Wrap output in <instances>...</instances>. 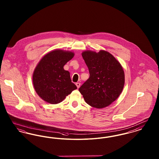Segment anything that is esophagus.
<instances>
[{
  "mask_svg": "<svg viewBox=\"0 0 159 159\" xmlns=\"http://www.w3.org/2000/svg\"><path fill=\"white\" fill-rule=\"evenodd\" d=\"M76 86L77 87V88H80V83H79V82H77V83H76Z\"/></svg>",
  "mask_w": 159,
  "mask_h": 159,
  "instance_id": "1",
  "label": "esophagus"
}]
</instances>
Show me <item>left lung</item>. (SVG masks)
Masks as SVG:
<instances>
[{
    "mask_svg": "<svg viewBox=\"0 0 159 159\" xmlns=\"http://www.w3.org/2000/svg\"><path fill=\"white\" fill-rule=\"evenodd\" d=\"M82 55L90 76L79 91L91 107L102 108L110 106L124 87L125 73L120 63L104 50L98 52L85 51Z\"/></svg>",
    "mask_w": 159,
    "mask_h": 159,
    "instance_id": "left-lung-1",
    "label": "left lung"
}]
</instances>
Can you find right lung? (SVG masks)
Instances as JSON below:
<instances>
[{
    "label": "right lung",
    "instance_id": "1",
    "mask_svg": "<svg viewBox=\"0 0 159 159\" xmlns=\"http://www.w3.org/2000/svg\"><path fill=\"white\" fill-rule=\"evenodd\" d=\"M74 55L71 51L55 49L39 62L33 74V83L38 95L46 102L58 104L77 89L69 71L64 69Z\"/></svg>",
    "mask_w": 159,
    "mask_h": 159
}]
</instances>
